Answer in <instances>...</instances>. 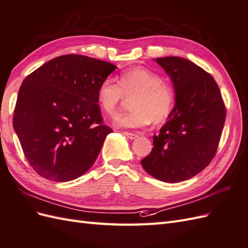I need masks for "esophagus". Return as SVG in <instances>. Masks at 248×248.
I'll list each match as a JSON object with an SVG mask.
<instances>
[{"label": "esophagus", "instance_id": "1", "mask_svg": "<svg viewBox=\"0 0 248 248\" xmlns=\"http://www.w3.org/2000/svg\"><path fill=\"white\" fill-rule=\"evenodd\" d=\"M123 135L127 137L128 139H130V140H135V139L139 137L137 134H134V132H129V131H124Z\"/></svg>", "mask_w": 248, "mask_h": 248}]
</instances>
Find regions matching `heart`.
<instances>
[{
	"instance_id": "1",
	"label": "heart",
	"mask_w": 248,
	"mask_h": 248,
	"mask_svg": "<svg viewBox=\"0 0 248 248\" xmlns=\"http://www.w3.org/2000/svg\"><path fill=\"white\" fill-rule=\"evenodd\" d=\"M98 102L107 114L118 111L126 98L131 110L114 118L119 127H144L153 121L161 123L170 116L176 104L173 84L155 70L134 67L120 75L119 82L107 78L101 82L96 93Z\"/></svg>"
}]
</instances>
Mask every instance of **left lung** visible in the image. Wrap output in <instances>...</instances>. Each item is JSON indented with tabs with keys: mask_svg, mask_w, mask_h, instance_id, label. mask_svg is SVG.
<instances>
[{
	"mask_svg": "<svg viewBox=\"0 0 248 248\" xmlns=\"http://www.w3.org/2000/svg\"><path fill=\"white\" fill-rule=\"evenodd\" d=\"M155 61L170 77L176 105L141 164L154 178L177 183L195 177L215 158L226 107L218 84L203 68L179 57Z\"/></svg>",
	"mask_w": 248,
	"mask_h": 248,
	"instance_id": "obj_1",
	"label": "left lung"
}]
</instances>
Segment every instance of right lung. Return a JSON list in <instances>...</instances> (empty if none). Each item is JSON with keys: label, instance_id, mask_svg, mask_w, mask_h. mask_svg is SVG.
Listing matches in <instances>:
<instances>
[{"label": "right lung", "instance_id": "obj_1", "mask_svg": "<svg viewBox=\"0 0 248 248\" xmlns=\"http://www.w3.org/2000/svg\"><path fill=\"white\" fill-rule=\"evenodd\" d=\"M117 66L65 54L28 75L17 94L14 128L34 171L54 182L85 173L112 129L103 123L98 88Z\"/></svg>", "mask_w": 248, "mask_h": 248}]
</instances>
